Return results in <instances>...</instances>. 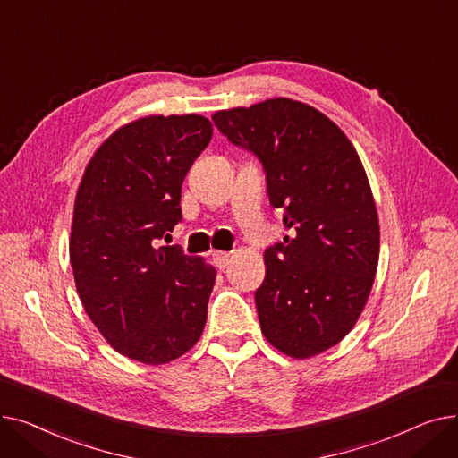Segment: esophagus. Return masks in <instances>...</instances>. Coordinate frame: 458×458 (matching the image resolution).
Returning a JSON list of instances; mask_svg holds the SVG:
<instances>
[{
  "label": "esophagus",
  "mask_w": 458,
  "mask_h": 458,
  "mask_svg": "<svg viewBox=\"0 0 458 458\" xmlns=\"http://www.w3.org/2000/svg\"><path fill=\"white\" fill-rule=\"evenodd\" d=\"M230 261H232V254L230 252H221V250H215L213 252V263H215V267L216 269H226L228 266H230Z\"/></svg>",
  "instance_id": "esophagus-1"
}]
</instances>
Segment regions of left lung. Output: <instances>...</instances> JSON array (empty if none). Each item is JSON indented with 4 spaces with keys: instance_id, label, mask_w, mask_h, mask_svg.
Wrapping results in <instances>:
<instances>
[{
    "instance_id": "obj_1",
    "label": "left lung",
    "mask_w": 458,
    "mask_h": 458,
    "mask_svg": "<svg viewBox=\"0 0 458 458\" xmlns=\"http://www.w3.org/2000/svg\"><path fill=\"white\" fill-rule=\"evenodd\" d=\"M211 118L259 157L269 202L295 233L263 254L266 280L256 290L261 332L285 356H318L354 328L377 275L378 213L362 159L338 124L292 98Z\"/></svg>"
}]
</instances>
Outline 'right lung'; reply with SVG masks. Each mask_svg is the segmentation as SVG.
<instances>
[{"mask_svg":"<svg viewBox=\"0 0 458 458\" xmlns=\"http://www.w3.org/2000/svg\"><path fill=\"white\" fill-rule=\"evenodd\" d=\"M213 135L202 114L114 130L81 176L70 263L89 319L120 354L168 364L200 340L216 271L159 239L182 221V183Z\"/></svg>","mask_w":458,"mask_h":458,"instance_id":"obj_1","label":"right lung"}]
</instances>
